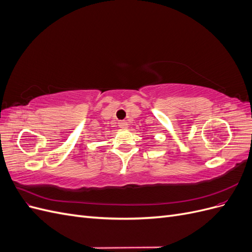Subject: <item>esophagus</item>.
<instances>
[{
	"label": "esophagus",
	"mask_w": 252,
	"mask_h": 252,
	"mask_svg": "<svg viewBox=\"0 0 252 252\" xmlns=\"http://www.w3.org/2000/svg\"><path fill=\"white\" fill-rule=\"evenodd\" d=\"M119 127L120 128H127L128 127V123L126 121H119Z\"/></svg>",
	"instance_id": "1"
}]
</instances>
